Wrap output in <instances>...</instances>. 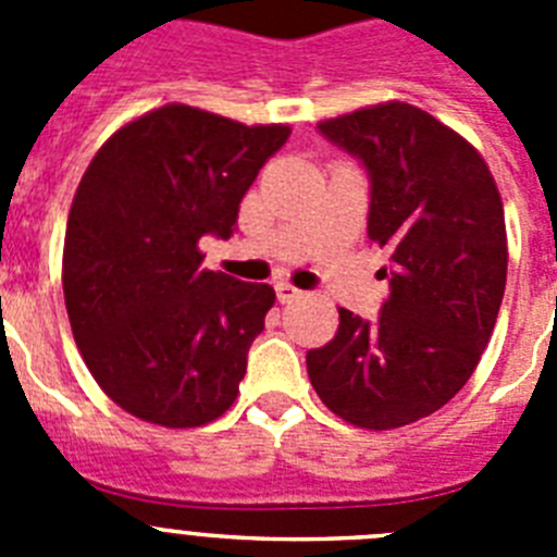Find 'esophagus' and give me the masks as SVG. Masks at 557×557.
<instances>
[{"label":"esophagus","instance_id":"34e87169","mask_svg":"<svg viewBox=\"0 0 557 557\" xmlns=\"http://www.w3.org/2000/svg\"><path fill=\"white\" fill-rule=\"evenodd\" d=\"M275 298H278L282 304H289V301H295V298H301V289H295L293 284H287V282H278L275 284Z\"/></svg>","mask_w":557,"mask_h":557}]
</instances>
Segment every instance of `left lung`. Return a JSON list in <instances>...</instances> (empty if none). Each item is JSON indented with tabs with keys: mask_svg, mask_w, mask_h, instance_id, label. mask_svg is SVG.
<instances>
[{
	"mask_svg": "<svg viewBox=\"0 0 557 557\" xmlns=\"http://www.w3.org/2000/svg\"><path fill=\"white\" fill-rule=\"evenodd\" d=\"M318 131L366 166L391 295L373 323L339 309L334 339L307 354L309 382L348 424L396 430L441 410L488 346L508 278L499 189L469 141L407 102Z\"/></svg>",
	"mask_w": 557,
	"mask_h": 557,
	"instance_id": "8db88e82",
	"label": "left lung"
}]
</instances>
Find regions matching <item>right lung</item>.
Segmentation results:
<instances>
[{
	"label": "right lung",
	"mask_w": 557,
	"mask_h": 557,
	"mask_svg": "<svg viewBox=\"0 0 557 557\" xmlns=\"http://www.w3.org/2000/svg\"><path fill=\"white\" fill-rule=\"evenodd\" d=\"M287 125L164 106L97 150L72 200L63 298L88 371L131 416L172 430L234 405L275 293L200 270V236L228 239Z\"/></svg>",
	"instance_id": "right-lung-1"
}]
</instances>
